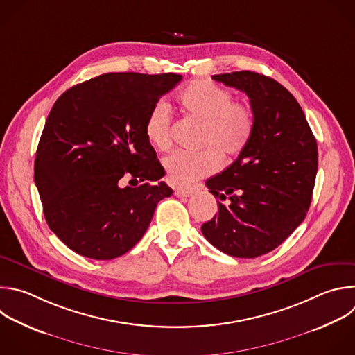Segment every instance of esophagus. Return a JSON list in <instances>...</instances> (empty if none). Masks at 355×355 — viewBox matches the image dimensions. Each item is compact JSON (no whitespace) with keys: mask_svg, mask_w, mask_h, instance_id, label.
Instances as JSON below:
<instances>
[{"mask_svg":"<svg viewBox=\"0 0 355 355\" xmlns=\"http://www.w3.org/2000/svg\"><path fill=\"white\" fill-rule=\"evenodd\" d=\"M193 192H195V191L191 189V188H177V189L174 191L175 196H178V198H188V196H192Z\"/></svg>","mask_w":355,"mask_h":355,"instance_id":"34e87169","label":"esophagus"}]
</instances>
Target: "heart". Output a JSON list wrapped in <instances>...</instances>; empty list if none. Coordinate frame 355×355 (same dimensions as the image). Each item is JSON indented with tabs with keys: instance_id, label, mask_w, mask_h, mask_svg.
I'll return each mask as SVG.
<instances>
[{
	"instance_id": "obj_1",
	"label": "heart",
	"mask_w": 355,
	"mask_h": 355,
	"mask_svg": "<svg viewBox=\"0 0 355 355\" xmlns=\"http://www.w3.org/2000/svg\"><path fill=\"white\" fill-rule=\"evenodd\" d=\"M177 103L185 116L202 123V145L199 152L178 150L164 159V170L174 185H191L213 173L221 166V156L235 159L250 146L255 128L257 114L251 104L232 101L227 89L196 79L178 94ZM149 142L162 152L171 148V116L164 103L152 107L145 124Z\"/></svg>"
}]
</instances>
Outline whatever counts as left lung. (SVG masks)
I'll return each instance as SVG.
<instances>
[{
	"instance_id": "left-lung-1",
	"label": "left lung",
	"mask_w": 355,
	"mask_h": 355,
	"mask_svg": "<svg viewBox=\"0 0 355 355\" xmlns=\"http://www.w3.org/2000/svg\"><path fill=\"white\" fill-rule=\"evenodd\" d=\"M211 79L247 93L257 128L245 152L206 181L220 200L217 214L200 230L230 257L258 258L277 248L306 216L318 171L316 139L298 101L275 79L251 71Z\"/></svg>"
}]
</instances>
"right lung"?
Returning <instances> with one entry per match:
<instances>
[{"mask_svg": "<svg viewBox=\"0 0 355 355\" xmlns=\"http://www.w3.org/2000/svg\"><path fill=\"white\" fill-rule=\"evenodd\" d=\"M177 73H103L54 103L39 141L35 182L51 231L73 252L110 261L144 237L173 195L146 138V118ZM131 178L132 187H123Z\"/></svg>", "mask_w": 355, "mask_h": 355, "instance_id": "right-lung-1", "label": "right lung"}]
</instances>
